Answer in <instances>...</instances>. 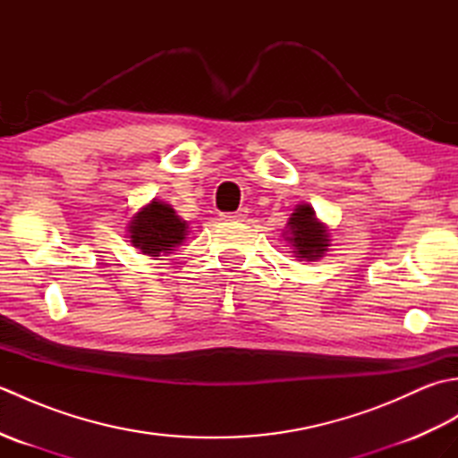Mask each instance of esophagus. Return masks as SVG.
I'll use <instances>...</instances> for the list:
<instances>
[{"label": "esophagus", "mask_w": 458, "mask_h": 458, "mask_svg": "<svg viewBox=\"0 0 458 458\" xmlns=\"http://www.w3.org/2000/svg\"><path fill=\"white\" fill-rule=\"evenodd\" d=\"M222 216L228 220H244L248 216V208H238L236 212H226V214H222Z\"/></svg>", "instance_id": "34e87169"}]
</instances>
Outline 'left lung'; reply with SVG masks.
Here are the masks:
<instances>
[{
    "label": "left lung",
    "instance_id": "obj_1",
    "mask_svg": "<svg viewBox=\"0 0 458 458\" xmlns=\"http://www.w3.org/2000/svg\"><path fill=\"white\" fill-rule=\"evenodd\" d=\"M285 240L295 248V258L318 259L328 248L327 228L315 216V210L309 204H299L295 212L291 214L287 222V230L284 232Z\"/></svg>",
    "mask_w": 458,
    "mask_h": 458
}]
</instances>
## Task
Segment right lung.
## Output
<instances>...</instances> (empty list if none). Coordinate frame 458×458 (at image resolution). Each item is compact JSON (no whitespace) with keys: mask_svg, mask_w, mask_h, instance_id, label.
I'll return each mask as SVG.
<instances>
[{"mask_svg":"<svg viewBox=\"0 0 458 458\" xmlns=\"http://www.w3.org/2000/svg\"><path fill=\"white\" fill-rule=\"evenodd\" d=\"M130 238L135 248L151 258L171 254L187 236V222L181 220L169 204L153 200L130 224Z\"/></svg>","mask_w":458,"mask_h":458,"instance_id":"add662e5","label":"right lung"}]
</instances>
